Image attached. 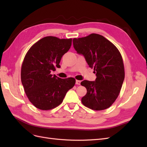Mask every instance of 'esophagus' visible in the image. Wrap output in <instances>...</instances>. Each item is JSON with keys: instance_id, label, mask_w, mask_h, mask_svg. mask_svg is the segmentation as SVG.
Returning <instances> with one entry per match:
<instances>
[{"instance_id": "esophagus-1", "label": "esophagus", "mask_w": 147, "mask_h": 147, "mask_svg": "<svg viewBox=\"0 0 147 147\" xmlns=\"http://www.w3.org/2000/svg\"><path fill=\"white\" fill-rule=\"evenodd\" d=\"M80 83H81V81H80V80H76V84H78V85H80Z\"/></svg>"}]
</instances>
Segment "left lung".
Returning <instances> with one entry per match:
<instances>
[{
    "label": "left lung",
    "instance_id": "obj_1",
    "mask_svg": "<svg viewBox=\"0 0 147 147\" xmlns=\"http://www.w3.org/2000/svg\"><path fill=\"white\" fill-rule=\"evenodd\" d=\"M74 47L84 56L88 64L94 68L95 82L84 80L81 85L86 88L82 104L92 110L108 109L116 100L124 79V67L121 53L104 36L91 34L73 39Z\"/></svg>",
    "mask_w": 147,
    "mask_h": 147
}]
</instances>
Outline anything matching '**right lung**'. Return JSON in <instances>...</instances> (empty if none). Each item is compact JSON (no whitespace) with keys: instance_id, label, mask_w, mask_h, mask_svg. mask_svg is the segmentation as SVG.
Wrapping results in <instances>:
<instances>
[{"instance_id":"1","label":"right lung","mask_w":147,"mask_h":147,"mask_svg":"<svg viewBox=\"0 0 147 147\" xmlns=\"http://www.w3.org/2000/svg\"><path fill=\"white\" fill-rule=\"evenodd\" d=\"M72 42V38L47 36L35 43L26 54L21 66V82L28 98L36 108H56L74 86L75 78H60L51 74L56 67H60L61 57L69 50Z\"/></svg>"}]
</instances>
